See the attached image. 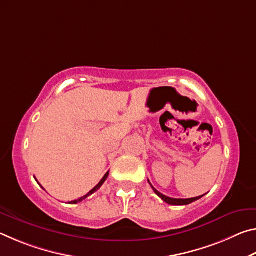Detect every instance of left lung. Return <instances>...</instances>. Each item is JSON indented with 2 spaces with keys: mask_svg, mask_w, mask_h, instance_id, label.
Masks as SVG:
<instances>
[{
  "mask_svg": "<svg viewBox=\"0 0 256 256\" xmlns=\"http://www.w3.org/2000/svg\"><path fill=\"white\" fill-rule=\"evenodd\" d=\"M148 182H149V180H148ZM149 183H150V182H149ZM150 185H151V183H150ZM151 188H154V193L157 194V196H158L160 198H162V201H164L166 203H168V204H172V206H188V204H190V203L196 201V200H198V198H201L203 196H201L190 198H168V196H164V194L158 192V190H156L152 185H151Z\"/></svg>",
  "mask_w": 256,
  "mask_h": 256,
  "instance_id": "obj_1",
  "label": "left lung"
}]
</instances>
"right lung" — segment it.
I'll return each mask as SVG.
<instances>
[{"label": "right lung", "instance_id": "right-lung-1", "mask_svg": "<svg viewBox=\"0 0 256 256\" xmlns=\"http://www.w3.org/2000/svg\"><path fill=\"white\" fill-rule=\"evenodd\" d=\"M108 175H110V172H106V174H105V176H104L102 177V180L100 182H99V183L96 185V186H94V188L92 190H90V192L88 193V194H86V196H82V198H78V200H74V201H71V202H68V203H70V204H76V203H79V202H81V201H84V198H88V196H92V194H94V192H96V190H98L99 188H102V185L104 184V183H105V180H107V177H108ZM38 184H40V183H38Z\"/></svg>", "mask_w": 256, "mask_h": 256}]
</instances>
